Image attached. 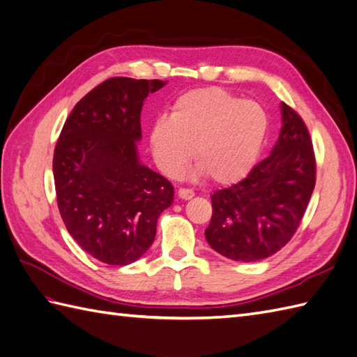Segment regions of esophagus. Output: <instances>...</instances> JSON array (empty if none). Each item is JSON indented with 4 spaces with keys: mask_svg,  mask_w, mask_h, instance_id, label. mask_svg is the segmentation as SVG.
<instances>
[{
    "mask_svg": "<svg viewBox=\"0 0 357 357\" xmlns=\"http://www.w3.org/2000/svg\"><path fill=\"white\" fill-rule=\"evenodd\" d=\"M194 195H195V192L192 189H188V188H180L178 189V197L181 199H190Z\"/></svg>",
    "mask_w": 357,
    "mask_h": 357,
    "instance_id": "34e87169",
    "label": "esophagus"
}]
</instances>
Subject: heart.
Instances as JSON below:
<instances>
[{
    "mask_svg": "<svg viewBox=\"0 0 357 357\" xmlns=\"http://www.w3.org/2000/svg\"><path fill=\"white\" fill-rule=\"evenodd\" d=\"M268 133V115L256 101L222 88L189 91L169 118L154 121L150 144L159 168L177 176L192 158L213 183L229 185L255 167Z\"/></svg>",
    "mask_w": 357,
    "mask_h": 357,
    "instance_id": "1",
    "label": "heart"
}]
</instances>
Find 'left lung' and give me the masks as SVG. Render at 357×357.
Wrapping results in <instances>:
<instances>
[{
	"label": "left lung",
	"instance_id": "left-lung-1",
	"mask_svg": "<svg viewBox=\"0 0 357 357\" xmlns=\"http://www.w3.org/2000/svg\"><path fill=\"white\" fill-rule=\"evenodd\" d=\"M317 180V160L301 116L282 102L279 141L236 185L212 195L206 239L220 255L256 262L277 253L297 231Z\"/></svg>",
	"mask_w": 357,
	"mask_h": 357
}]
</instances>
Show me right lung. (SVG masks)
Wrapping results in <instances>:
<instances>
[{
    "label": "right lung",
    "mask_w": 357,
    "mask_h": 357,
    "mask_svg": "<svg viewBox=\"0 0 357 357\" xmlns=\"http://www.w3.org/2000/svg\"><path fill=\"white\" fill-rule=\"evenodd\" d=\"M162 80L112 77L75 104L54 149L59 212L86 253L107 265H128L150 248L174 188L139 163L141 112Z\"/></svg>",
    "instance_id": "add662e5"
}]
</instances>
